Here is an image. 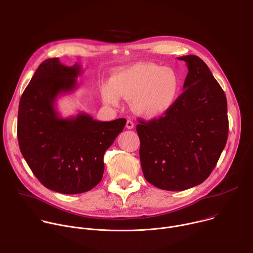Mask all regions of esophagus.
I'll return each instance as SVG.
<instances>
[{"label": "esophagus", "mask_w": 253, "mask_h": 253, "mask_svg": "<svg viewBox=\"0 0 253 253\" xmlns=\"http://www.w3.org/2000/svg\"><path fill=\"white\" fill-rule=\"evenodd\" d=\"M126 128L127 129H131V128H133V126H134V125H133V123L131 122V121H127L126 122Z\"/></svg>", "instance_id": "esophagus-1"}]
</instances>
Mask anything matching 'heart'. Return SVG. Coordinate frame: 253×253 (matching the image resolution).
<instances>
[{
	"label": "heart",
	"mask_w": 253,
	"mask_h": 253,
	"mask_svg": "<svg viewBox=\"0 0 253 253\" xmlns=\"http://www.w3.org/2000/svg\"><path fill=\"white\" fill-rule=\"evenodd\" d=\"M178 91L179 79L173 70L142 63L116 74L111 79V85L102 87V96L112 106L119 105L120 96L132 99L136 114L156 118L174 105Z\"/></svg>",
	"instance_id": "obj_1"
}]
</instances>
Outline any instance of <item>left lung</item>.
<instances>
[{
    "label": "left lung",
    "mask_w": 253,
    "mask_h": 253,
    "mask_svg": "<svg viewBox=\"0 0 253 253\" xmlns=\"http://www.w3.org/2000/svg\"><path fill=\"white\" fill-rule=\"evenodd\" d=\"M177 59L188 69L183 92L165 117L136 126L144 178L169 191L204 182L228 135L226 96L211 70L193 55Z\"/></svg>",
    "instance_id": "1"
}]
</instances>
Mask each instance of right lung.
Masks as SVG:
<instances>
[{
	"label": "right lung",
	"mask_w": 253,
	"mask_h": 253,
	"mask_svg": "<svg viewBox=\"0 0 253 253\" xmlns=\"http://www.w3.org/2000/svg\"><path fill=\"white\" fill-rule=\"evenodd\" d=\"M79 64L43 61L24 90L18 113L21 153L46 188L64 194L83 193L102 180L106 150L126 120L99 122L85 113L63 118L56 109L60 95L78 87Z\"/></svg>",
	"instance_id": "add662e5"
}]
</instances>
